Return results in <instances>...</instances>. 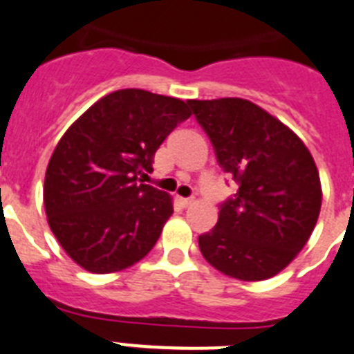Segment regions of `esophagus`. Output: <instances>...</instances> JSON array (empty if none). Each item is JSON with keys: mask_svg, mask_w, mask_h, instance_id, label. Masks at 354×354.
Wrapping results in <instances>:
<instances>
[{"mask_svg": "<svg viewBox=\"0 0 354 354\" xmlns=\"http://www.w3.org/2000/svg\"><path fill=\"white\" fill-rule=\"evenodd\" d=\"M180 203L183 207H190V205L194 203V198H180Z\"/></svg>", "mask_w": 354, "mask_h": 354, "instance_id": "1", "label": "esophagus"}]
</instances>
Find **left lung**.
<instances>
[{"label": "left lung", "mask_w": 354, "mask_h": 354, "mask_svg": "<svg viewBox=\"0 0 354 354\" xmlns=\"http://www.w3.org/2000/svg\"><path fill=\"white\" fill-rule=\"evenodd\" d=\"M224 173L239 190L219 221L199 236L212 267L230 278L276 276L308 242L322 203L312 153L287 124L242 97L190 100Z\"/></svg>", "instance_id": "obj_1"}]
</instances>
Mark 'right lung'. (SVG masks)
Segmentation results:
<instances>
[{"label":"right lung","mask_w":354,"mask_h":354,"mask_svg":"<svg viewBox=\"0 0 354 354\" xmlns=\"http://www.w3.org/2000/svg\"><path fill=\"white\" fill-rule=\"evenodd\" d=\"M189 101L142 88L110 92L67 128L49 158L44 208L58 244L94 274L142 260L173 215V198L140 183Z\"/></svg>","instance_id":"obj_1"}]
</instances>
